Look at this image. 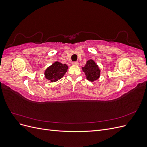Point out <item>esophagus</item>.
<instances>
[{
	"label": "esophagus",
	"instance_id": "1",
	"mask_svg": "<svg viewBox=\"0 0 147 147\" xmlns=\"http://www.w3.org/2000/svg\"><path fill=\"white\" fill-rule=\"evenodd\" d=\"M72 64L73 65H78V61H74V62H72Z\"/></svg>",
	"mask_w": 147,
	"mask_h": 147
}]
</instances>
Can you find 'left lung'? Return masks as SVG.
<instances>
[{"label": "left lung", "instance_id": "8db88e82", "mask_svg": "<svg viewBox=\"0 0 147 147\" xmlns=\"http://www.w3.org/2000/svg\"><path fill=\"white\" fill-rule=\"evenodd\" d=\"M83 72L85 73L87 80L89 81L94 82L98 79L100 75V70L95 62L90 59L86 62V65L82 67Z\"/></svg>", "mask_w": 147, "mask_h": 147}]
</instances>
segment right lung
<instances>
[{
    "label": "right lung",
    "mask_w": 147,
    "mask_h": 147,
    "mask_svg": "<svg viewBox=\"0 0 147 147\" xmlns=\"http://www.w3.org/2000/svg\"><path fill=\"white\" fill-rule=\"evenodd\" d=\"M67 69L68 66L66 64H63L56 61L46 69L45 78L51 82H55L64 76Z\"/></svg>",
    "instance_id": "obj_1"
}]
</instances>
